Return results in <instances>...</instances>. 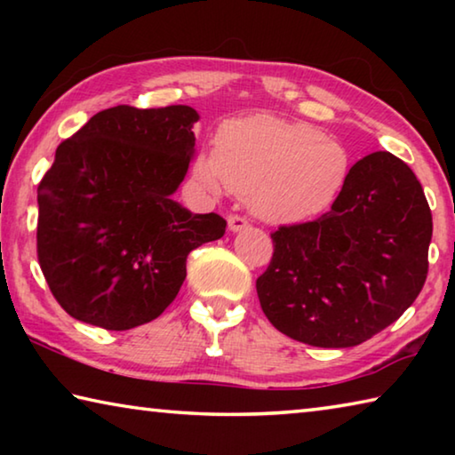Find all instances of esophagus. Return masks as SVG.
Here are the masks:
<instances>
[{
    "label": "esophagus",
    "mask_w": 455,
    "mask_h": 455,
    "mask_svg": "<svg viewBox=\"0 0 455 455\" xmlns=\"http://www.w3.org/2000/svg\"><path fill=\"white\" fill-rule=\"evenodd\" d=\"M249 228V220L244 217H238V214H230L228 217V230L230 233H241V230Z\"/></svg>",
    "instance_id": "34e87169"
}]
</instances>
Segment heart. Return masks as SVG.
<instances>
[{
	"instance_id": "heart-1",
	"label": "heart",
	"mask_w": 455,
	"mask_h": 455,
	"mask_svg": "<svg viewBox=\"0 0 455 455\" xmlns=\"http://www.w3.org/2000/svg\"><path fill=\"white\" fill-rule=\"evenodd\" d=\"M349 172L347 150L321 128L268 114L230 120L217 150H200L192 176L212 195L228 188L267 222H301L333 203Z\"/></svg>"
}]
</instances>
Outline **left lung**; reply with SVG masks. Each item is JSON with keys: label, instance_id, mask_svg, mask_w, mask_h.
I'll return each mask as SVG.
<instances>
[{"label": "left lung", "instance_id": "obj_1", "mask_svg": "<svg viewBox=\"0 0 455 455\" xmlns=\"http://www.w3.org/2000/svg\"><path fill=\"white\" fill-rule=\"evenodd\" d=\"M431 211L403 160L373 152L351 166L331 211L281 227L257 279L267 319L313 347H355L402 317L427 276Z\"/></svg>", "mask_w": 455, "mask_h": 455}]
</instances>
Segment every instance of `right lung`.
<instances>
[{"instance_id": "obj_1", "label": "right lung", "mask_w": 455, "mask_h": 455, "mask_svg": "<svg viewBox=\"0 0 455 455\" xmlns=\"http://www.w3.org/2000/svg\"><path fill=\"white\" fill-rule=\"evenodd\" d=\"M198 118L190 106H116L58 146L37 187V259L74 319L108 331L150 323L179 295L188 252L225 235L219 214L172 198Z\"/></svg>"}]
</instances>
